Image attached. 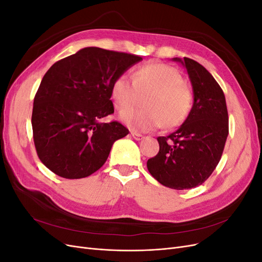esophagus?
<instances>
[{
	"label": "esophagus",
	"instance_id": "34e87169",
	"mask_svg": "<svg viewBox=\"0 0 262 262\" xmlns=\"http://www.w3.org/2000/svg\"><path fill=\"white\" fill-rule=\"evenodd\" d=\"M131 136L134 140H137V141H140V140L144 138L143 136H142V134H139V133H136V132H131Z\"/></svg>",
	"mask_w": 262,
	"mask_h": 262
}]
</instances>
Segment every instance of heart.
Returning a JSON list of instances; mask_svg holds the SVG:
<instances>
[{
    "label": "heart",
    "mask_w": 262,
    "mask_h": 262,
    "mask_svg": "<svg viewBox=\"0 0 262 262\" xmlns=\"http://www.w3.org/2000/svg\"><path fill=\"white\" fill-rule=\"evenodd\" d=\"M149 94L144 110L127 112L135 103L138 93ZM110 98L121 121L134 132L154 131L164 124L176 128L186 121L192 108L193 96L178 71L161 62L138 67L130 76L121 74L110 87ZM126 111L127 113H124Z\"/></svg>",
    "instance_id": "obj_1"
}]
</instances>
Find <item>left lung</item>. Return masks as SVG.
<instances>
[{"label":"left lung","mask_w":262,"mask_h":262,"mask_svg":"<svg viewBox=\"0 0 262 262\" xmlns=\"http://www.w3.org/2000/svg\"><path fill=\"white\" fill-rule=\"evenodd\" d=\"M186 68L193 105L186 121L168 137H158L160 152L147 169L160 184L176 190L202 185L217 166L228 136L224 93L209 71L189 58H173Z\"/></svg>","instance_id":"obj_1"}]
</instances>
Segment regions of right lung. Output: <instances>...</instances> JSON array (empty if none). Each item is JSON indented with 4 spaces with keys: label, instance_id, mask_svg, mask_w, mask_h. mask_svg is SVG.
<instances>
[{
    "label": "right lung",
    "instance_id": "obj_1",
    "mask_svg": "<svg viewBox=\"0 0 262 262\" xmlns=\"http://www.w3.org/2000/svg\"><path fill=\"white\" fill-rule=\"evenodd\" d=\"M141 60L87 47L47 71L31 115L37 154L47 168L60 177L78 179L105 164L113 144L129 133L117 121H99L114 113L110 87Z\"/></svg>",
    "mask_w": 262,
    "mask_h": 262
}]
</instances>
